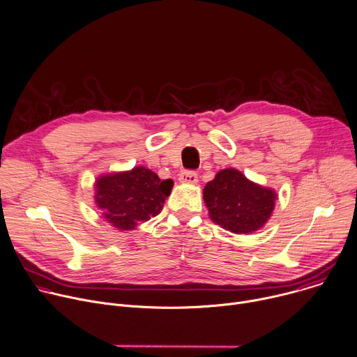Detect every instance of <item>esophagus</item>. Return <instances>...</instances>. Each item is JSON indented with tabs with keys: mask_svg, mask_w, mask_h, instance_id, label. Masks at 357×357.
Instances as JSON below:
<instances>
[{
	"mask_svg": "<svg viewBox=\"0 0 357 357\" xmlns=\"http://www.w3.org/2000/svg\"><path fill=\"white\" fill-rule=\"evenodd\" d=\"M179 181L183 182V183H196V182H197V174H196V172H192V171L182 172V174L179 175Z\"/></svg>",
	"mask_w": 357,
	"mask_h": 357,
	"instance_id": "obj_1",
	"label": "esophagus"
}]
</instances>
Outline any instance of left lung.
<instances>
[{"label":"left lung","instance_id":"obj_1","mask_svg":"<svg viewBox=\"0 0 357 357\" xmlns=\"http://www.w3.org/2000/svg\"><path fill=\"white\" fill-rule=\"evenodd\" d=\"M277 195L250 182L237 169H223L203 189L211 219L231 233H251L264 226Z\"/></svg>","mask_w":357,"mask_h":357}]
</instances>
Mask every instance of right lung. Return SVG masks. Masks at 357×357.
<instances>
[{
    "label": "right lung",
    "instance_id": "1",
    "mask_svg": "<svg viewBox=\"0 0 357 357\" xmlns=\"http://www.w3.org/2000/svg\"><path fill=\"white\" fill-rule=\"evenodd\" d=\"M172 185V179L161 181L157 174L137 167L97 179L96 202L114 227L131 230L161 213Z\"/></svg>",
    "mask_w": 357,
    "mask_h": 357
}]
</instances>
